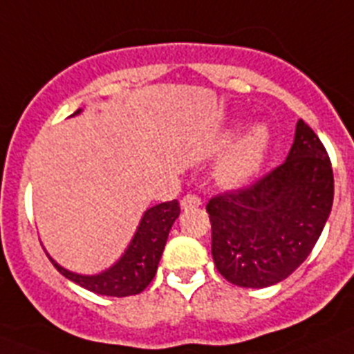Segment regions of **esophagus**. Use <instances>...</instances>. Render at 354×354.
Listing matches in <instances>:
<instances>
[{"instance_id": "1", "label": "esophagus", "mask_w": 354, "mask_h": 354, "mask_svg": "<svg viewBox=\"0 0 354 354\" xmlns=\"http://www.w3.org/2000/svg\"><path fill=\"white\" fill-rule=\"evenodd\" d=\"M200 204H202V200H200L196 195H186L183 200H180V207H183L184 211L198 207Z\"/></svg>"}]
</instances>
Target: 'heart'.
Returning <instances> with one entry per match:
<instances>
[{
    "label": "heart",
    "mask_w": 354,
    "mask_h": 354,
    "mask_svg": "<svg viewBox=\"0 0 354 354\" xmlns=\"http://www.w3.org/2000/svg\"><path fill=\"white\" fill-rule=\"evenodd\" d=\"M237 131H239V126L232 127L225 134L221 143L228 145L236 138ZM270 143L271 133L266 124L257 122V124H252L250 127H246L245 133L241 134L236 143L228 149L227 154L218 162V168H216L218 179L225 186L232 187L243 186L248 180H252L264 165Z\"/></svg>",
    "instance_id": "heart-1"
}]
</instances>
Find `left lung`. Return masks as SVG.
<instances>
[{
  "label": "left lung",
  "instance_id": "left-lung-1",
  "mask_svg": "<svg viewBox=\"0 0 354 354\" xmlns=\"http://www.w3.org/2000/svg\"><path fill=\"white\" fill-rule=\"evenodd\" d=\"M333 205V170L317 134L296 124L286 161L239 192L209 200L212 259L234 286L262 289L303 264Z\"/></svg>",
  "mask_w": 354,
  "mask_h": 354
}]
</instances>
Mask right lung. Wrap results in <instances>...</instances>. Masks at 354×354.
<instances>
[{
    "label": "right lung",
    "instance_id": "right-lung-1",
    "mask_svg": "<svg viewBox=\"0 0 354 354\" xmlns=\"http://www.w3.org/2000/svg\"><path fill=\"white\" fill-rule=\"evenodd\" d=\"M81 111L83 109H77L76 113H72V117L80 115ZM179 214L180 207L177 200L147 209L122 257L113 266H109L108 270L97 274L74 273L58 264L49 253L48 257L65 278L83 289L101 296H117V298L133 296L142 292L156 277L170 228Z\"/></svg>",
    "mask_w": 354,
    "mask_h": 354
}]
</instances>
